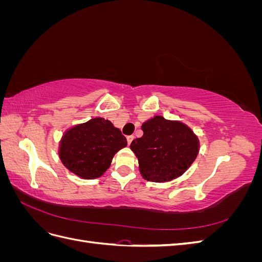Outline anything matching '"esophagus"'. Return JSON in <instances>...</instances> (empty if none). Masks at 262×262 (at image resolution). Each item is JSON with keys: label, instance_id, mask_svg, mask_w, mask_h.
<instances>
[{"label": "esophagus", "instance_id": "1", "mask_svg": "<svg viewBox=\"0 0 262 262\" xmlns=\"http://www.w3.org/2000/svg\"><path fill=\"white\" fill-rule=\"evenodd\" d=\"M133 139H134L133 136H128V137H126V141H128V144H129V145L131 144V142L133 141Z\"/></svg>", "mask_w": 262, "mask_h": 262}]
</instances>
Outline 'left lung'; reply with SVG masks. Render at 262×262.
Returning <instances> with one entry per match:
<instances>
[{"label": "left lung", "instance_id": "left-lung-1", "mask_svg": "<svg viewBox=\"0 0 262 262\" xmlns=\"http://www.w3.org/2000/svg\"><path fill=\"white\" fill-rule=\"evenodd\" d=\"M143 137L132 141L144 179L165 182L181 176L199 152V141L188 126L156 116L142 124Z\"/></svg>", "mask_w": 262, "mask_h": 262}]
</instances>
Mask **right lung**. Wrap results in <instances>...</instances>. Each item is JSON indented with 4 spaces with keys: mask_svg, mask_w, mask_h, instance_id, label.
Instances as JSON below:
<instances>
[{
    "mask_svg": "<svg viewBox=\"0 0 262 262\" xmlns=\"http://www.w3.org/2000/svg\"><path fill=\"white\" fill-rule=\"evenodd\" d=\"M126 146L121 131L104 118H94L70 129L62 138L60 158L66 167L85 179L100 177L114 155Z\"/></svg>",
    "mask_w": 262,
    "mask_h": 262,
    "instance_id": "add662e5",
    "label": "right lung"
}]
</instances>
